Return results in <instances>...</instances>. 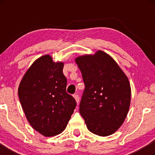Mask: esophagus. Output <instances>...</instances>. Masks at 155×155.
I'll list each match as a JSON object with an SVG mask.
<instances>
[{
	"label": "esophagus",
	"mask_w": 155,
	"mask_h": 155,
	"mask_svg": "<svg viewBox=\"0 0 155 155\" xmlns=\"http://www.w3.org/2000/svg\"><path fill=\"white\" fill-rule=\"evenodd\" d=\"M73 97H74V98H75V99L76 102H77L78 104L79 103V101H80V97H79V95H78V94H74V95H73Z\"/></svg>",
	"instance_id": "obj_1"
}]
</instances>
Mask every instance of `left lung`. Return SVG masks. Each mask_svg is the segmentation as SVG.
I'll return each mask as SVG.
<instances>
[{
  "instance_id": "1",
  "label": "left lung",
  "mask_w": 155,
  "mask_h": 155,
  "mask_svg": "<svg viewBox=\"0 0 155 155\" xmlns=\"http://www.w3.org/2000/svg\"><path fill=\"white\" fill-rule=\"evenodd\" d=\"M75 62L85 85L80 113L87 129L99 136L113 134L124 122L130 107L131 89L128 78L102 51L78 57Z\"/></svg>"
}]
</instances>
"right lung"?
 Masks as SVG:
<instances>
[{
  "label": "right lung",
  "instance_id": "obj_1",
  "mask_svg": "<svg viewBox=\"0 0 155 155\" xmlns=\"http://www.w3.org/2000/svg\"><path fill=\"white\" fill-rule=\"evenodd\" d=\"M64 63H54L45 55L34 62L23 76L18 96L31 127L46 137L63 132L76 107L75 99L66 92Z\"/></svg>",
  "mask_w": 155,
  "mask_h": 155
}]
</instances>
